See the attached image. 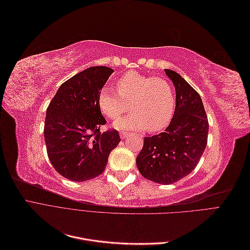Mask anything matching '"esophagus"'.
Wrapping results in <instances>:
<instances>
[{
    "mask_svg": "<svg viewBox=\"0 0 250 250\" xmlns=\"http://www.w3.org/2000/svg\"><path fill=\"white\" fill-rule=\"evenodd\" d=\"M129 133H128V132H125V131H121L120 132V137H121V139H122V140H125V139H127L128 137H129Z\"/></svg>",
    "mask_w": 250,
    "mask_h": 250,
    "instance_id": "1",
    "label": "esophagus"
}]
</instances>
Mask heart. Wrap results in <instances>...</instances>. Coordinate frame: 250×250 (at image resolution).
I'll return each mask as SVG.
<instances>
[{"mask_svg":"<svg viewBox=\"0 0 250 250\" xmlns=\"http://www.w3.org/2000/svg\"><path fill=\"white\" fill-rule=\"evenodd\" d=\"M119 94L104 87L98 96V106L104 116L118 119L131 104L133 112L115 122L118 129L156 132L167 127L174 115L175 98L170 83L130 71L118 81Z\"/></svg>","mask_w":250,"mask_h":250,"instance_id":"1","label":"heart"}]
</instances>
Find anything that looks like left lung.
<instances>
[{"label": "left lung", "instance_id": "left-lung-1", "mask_svg": "<svg viewBox=\"0 0 250 250\" xmlns=\"http://www.w3.org/2000/svg\"><path fill=\"white\" fill-rule=\"evenodd\" d=\"M165 71L175 87V111L165 132L144 138L137 166L145 178L171 185L196 168L207 147L208 122L199 94L178 73Z\"/></svg>", "mask_w": 250, "mask_h": 250}]
</instances>
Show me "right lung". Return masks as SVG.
<instances>
[{"label": "right lung", "instance_id": "add662e5", "mask_svg": "<svg viewBox=\"0 0 250 250\" xmlns=\"http://www.w3.org/2000/svg\"><path fill=\"white\" fill-rule=\"evenodd\" d=\"M112 72L101 65L76 74L60 85L47 108L43 134L49 160L72 181L99 176L121 141L116 129L100 131L106 120L98 96Z\"/></svg>", "mask_w": 250, "mask_h": 250}]
</instances>
